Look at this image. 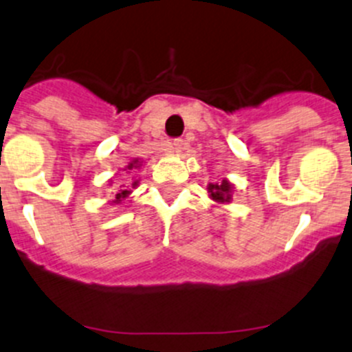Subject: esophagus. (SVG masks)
Returning <instances> with one entry per match:
<instances>
[{
    "label": "esophagus",
    "instance_id": "34e87169",
    "mask_svg": "<svg viewBox=\"0 0 352 352\" xmlns=\"http://www.w3.org/2000/svg\"><path fill=\"white\" fill-rule=\"evenodd\" d=\"M183 147H184V142L177 138V140H173L171 144H169L168 152H171V154H179V152L183 151Z\"/></svg>",
    "mask_w": 352,
    "mask_h": 352
}]
</instances>
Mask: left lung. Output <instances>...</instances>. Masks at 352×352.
<instances>
[{
  "label": "left lung",
  "mask_w": 352,
  "mask_h": 352,
  "mask_svg": "<svg viewBox=\"0 0 352 352\" xmlns=\"http://www.w3.org/2000/svg\"><path fill=\"white\" fill-rule=\"evenodd\" d=\"M207 193L212 201L217 205H228L232 201V195H234V184L224 177L221 183H208L207 184Z\"/></svg>",
  "instance_id": "obj_1"
}]
</instances>
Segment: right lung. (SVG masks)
Returning <instances> with one entry per match:
<instances>
[{
	"mask_svg": "<svg viewBox=\"0 0 352 352\" xmlns=\"http://www.w3.org/2000/svg\"><path fill=\"white\" fill-rule=\"evenodd\" d=\"M142 166H144V161H142V159H138V157L137 159H131V161L128 162V166L123 169V171L131 173V171H135V169H140ZM138 183H140V179H137V177H131V183H130V181H126V183H124V184H120V186L116 188V191H114L113 204L114 205L123 204V201L126 200L128 197H130L131 191H133L135 188L138 186ZM109 186H113V179H109Z\"/></svg>",
	"mask_w": 352,
	"mask_h": 352,
	"instance_id": "1",
	"label": "right lung"
}]
</instances>
